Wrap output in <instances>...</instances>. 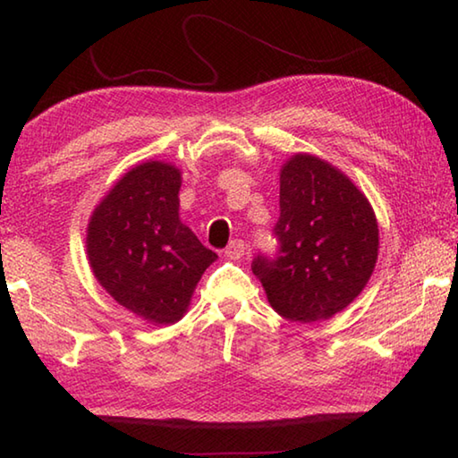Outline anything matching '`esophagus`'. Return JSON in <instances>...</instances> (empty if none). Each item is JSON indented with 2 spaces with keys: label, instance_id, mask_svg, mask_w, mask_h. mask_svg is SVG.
Masks as SVG:
<instances>
[{
  "label": "esophagus",
  "instance_id": "obj_1",
  "mask_svg": "<svg viewBox=\"0 0 458 458\" xmlns=\"http://www.w3.org/2000/svg\"><path fill=\"white\" fill-rule=\"evenodd\" d=\"M244 242L240 238H234L232 240V242L226 246V250H224V254H226L228 259H232V260H238L240 257H242L244 254Z\"/></svg>",
  "mask_w": 458,
  "mask_h": 458
}]
</instances>
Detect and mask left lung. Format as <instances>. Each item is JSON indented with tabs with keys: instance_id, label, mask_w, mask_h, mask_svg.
I'll return each mask as SVG.
<instances>
[{
	"instance_id": "1",
	"label": "left lung",
	"mask_w": 458,
	"mask_h": 458,
	"mask_svg": "<svg viewBox=\"0 0 458 458\" xmlns=\"http://www.w3.org/2000/svg\"><path fill=\"white\" fill-rule=\"evenodd\" d=\"M276 254H257L252 273L289 321L329 319L363 291L377 260V222L350 177L315 155L281 169Z\"/></svg>"
}]
</instances>
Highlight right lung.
Listing matches in <instances>:
<instances>
[{
    "mask_svg": "<svg viewBox=\"0 0 458 458\" xmlns=\"http://www.w3.org/2000/svg\"><path fill=\"white\" fill-rule=\"evenodd\" d=\"M182 172L147 161L92 212L87 254L100 286L155 325L180 321L204 270L218 259L180 220Z\"/></svg>",
    "mask_w": 458,
    "mask_h": 458,
    "instance_id": "obj_1",
    "label": "right lung"
}]
</instances>
